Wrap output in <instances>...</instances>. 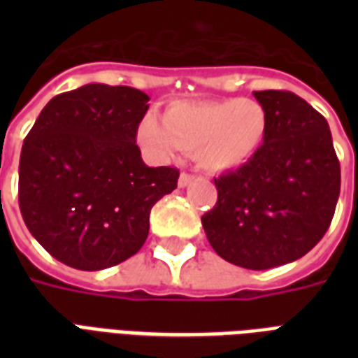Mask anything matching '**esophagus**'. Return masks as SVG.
<instances>
[{
    "label": "esophagus",
    "mask_w": 358,
    "mask_h": 358,
    "mask_svg": "<svg viewBox=\"0 0 358 358\" xmlns=\"http://www.w3.org/2000/svg\"><path fill=\"white\" fill-rule=\"evenodd\" d=\"M193 180H195V176L182 173V174H180V178H178V187H182V189H184V187H187V185H189Z\"/></svg>",
    "instance_id": "1"
}]
</instances>
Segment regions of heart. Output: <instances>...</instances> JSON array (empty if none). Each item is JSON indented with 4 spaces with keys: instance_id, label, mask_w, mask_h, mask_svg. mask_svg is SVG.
I'll return each instance as SVG.
<instances>
[{
    "instance_id": "1",
    "label": "heart",
    "mask_w": 358,
    "mask_h": 358,
    "mask_svg": "<svg viewBox=\"0 0 358 358\" xmlns=\"http://www.w3.org/2000/svg\"><path fill=\"white\" fill-rule=\"evenodd\" d=\"M269 115L250 98L173 102L162 122L146 115L137 124L135 141L146 156L169 162L176 150L189 152L199 169L221 174L243 167L267 139Z\"/></svg>"
}]
</instances>
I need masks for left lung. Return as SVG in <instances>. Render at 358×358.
Returning <instances> with one entry per match:
<instances>
[{"label":"left lung","instance_id":"1","mask_svg":"<svg viewBox=\"0 0 358 358\" xmlns=\"http://www.w3.org/2000/svg\"><path fill=\"white\" fill-rule=\"evenodd\" d=\"M269 115L262 150L215 178L217 204L202 215L213 250L234 266L269 269L305 256L325 236L340 195L327 120L288 91H258Z\"/></svg>","mask_w":358,"mask_h":358}]
</instances>
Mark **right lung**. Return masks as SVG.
Segmentation results:
<instances>
[{
	"instance_id": "1",
	"label": "right lung",
	"mask_w": 358,
	"mask_h": 358,
	"mask_svg": "<svg viewBox=\"0 0 358 358\" xmlns=\"http://www.w3.org/2000/svg\"><path fill=\"white\" fill-rule=\"evenodd\" d=\"M134 87L89 83L52 98L20 154V212L33 238L81 271H100L143 247L150 210L178 171L148 167L135 129L148 111Z\"/></svg>"
}]
</instances>
